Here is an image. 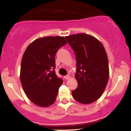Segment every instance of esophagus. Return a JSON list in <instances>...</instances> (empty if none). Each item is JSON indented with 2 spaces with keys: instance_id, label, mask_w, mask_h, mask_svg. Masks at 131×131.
I'll list each match as a JSON object with an SVG mask.
<instances>
[{
  "instance_id": "1",
  "label": "esophagus",
  "mask_w": 131,
  "mask_h": 131,
  "mask_svg": "<svg viewBox=\"0 0 131 131\" xmlns=\"http://www.w3.org/2000/svg\"><path fill=\"white\" fill-rule=\"evenodd\" d=\"M64 78L66 79V80H68V79H69V78H70V76H69V75H67L64 76Z\"/></svg>"
}]
</instances>
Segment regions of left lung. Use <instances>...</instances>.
Segmentation results:
<instances>
[{"label":"left lung","mask_w":131,"mask_h":131,"mask_svg":"<svg viewBox=\"0 0 131 131\" xmlns=\"http://www.w3.org/2000/svg\"><path fill=\"white\" fill-rule=\"evenodd\" d=\"M75 54L78 86L73 98L82 104L95 102L101 97L109 79V64L105 48L99 40L86 34L65 37Z\"/></svg>","instance_id":"8db88e82"}]
</instances>
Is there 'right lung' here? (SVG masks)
Segmentation results:
<instances>
[{"mask_svg": "<svg viewBox=\"0 0 131 131\" xmlns=\"http://www.w3.org/2000/svg\"><path fill=\"white\" fill-rule=\"evenodd\" d=\"M67 43L64 37L35 40L25 51L20 67V82L26 96L35 105L48 107L54 103L63 83L55 72V56Z\"/></svg>", "mask_w": 131, "mask_h": 131, "instance_id": "right-lung-1", "label": "right lung"}]
</instances>
